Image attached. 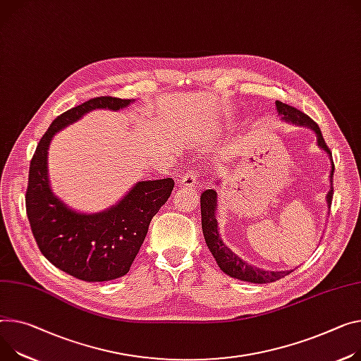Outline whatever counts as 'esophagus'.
Wrapping results in <instances>:
<instances>
[{
  "mask_svg": "<svg viewBox=\"0 0 361 361\" xmlns=\"http://www.w3.org/2000/svg\"><path fill=\"white\" fill-rule=\"evenodd\" d=\"M179 183H180L182 186H185V188H192V186L197 185V176H195V173L188 172V173H185V175L182 176V179H180Z\"/></svg>",
  "mask_w": 361,
  "mask_h": 361,
  "instance_id": "34e87169",
  "label": "esophagus"
}]
</instances>
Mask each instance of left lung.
<instances>
[{"label":"left lung","instance_id":"1","mask_svg":"<svg viewBox=\"0 0 361 361\" xmlns=\"http://www.w3.org/2000/svg\"><path fill=\"white\" fill-rule=\"evenodd\" d=\"M276 108H277V114L281 116V118L289 124L300 126V127H307L311 128L317 134V143L318 147L322 149L329 159L332 157L326 143L324 142V137L321 134V130L318 124L310 118L307 114H303L302 111L283 104L281 101H276ZM332 160V159H331ZM332 176H334V161H331V173H329V182H331V189L326 193V204L328 208H331V201H332ZM216 200H218V193L214 189H207L202 192L201 195V215H202V233L205 237V243L209 248L211 255L214 256L218 267L223 270L226 274L234 277V279H240L244 282H252V283H270L282 279V277L288 276L293 270H283V271H274V270H264L256 266L248 264L244 262L241 257H238L235 253H233L230 248L224 244L223 238L219 237L218 233V223L215 218L216 212Z\"/></svg>","mask_w":361,"mask_h":361}]
</instances>
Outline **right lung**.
I'll list each match as a JSON object with an SVG mask.
<instances>
[{
  "mask_svg": "<svg viewBox=\"0 0 361 361\" xmlns=\"http://www.w3.org/2000/svg\"><path fill=\"white\" fill-rule=\"evenodd\" d=\"M134 99L92 98L54 120L30 161L25 209L42 255L62 271L85 282H106L128 273L152 218L169 200L172 178L137 182L113 207L84 214L69 208L49 185L47 150L53 135L90 111H118Z\"/></svg>",
  "mask_w": 361,
  "mask_h": 361,
  "instance_id": "right-lung-1",
  "label": "right lung"
}]
</instances>
